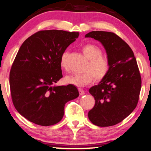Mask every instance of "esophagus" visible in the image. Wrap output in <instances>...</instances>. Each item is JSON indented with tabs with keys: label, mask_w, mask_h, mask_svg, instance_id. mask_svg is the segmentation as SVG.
Wrapping results in <instances>:
<instances>
[{
	"label": "esophagus",
	"mask_w": 151,
	"mask_h": 151,
	"mask_svg": "<svg viewBox=\"0 0 151 151\" xmlns=\"http://www.w3.org/2000/svg\"><path fill=\"white\" fill-rule=\"evenodd\" d=\"M78 92H79V94H80L81 96H82V95H83V94H85V91H84V90H83V89L78 88Z\"/></svg>",
	"instance_id": "esophagus-1"
}]
</instances>
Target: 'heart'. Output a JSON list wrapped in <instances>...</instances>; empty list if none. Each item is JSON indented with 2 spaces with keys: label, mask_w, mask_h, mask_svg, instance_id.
<instances>
[{
  "label": "heart",
  "mask_w": 151,
  "mask_h": 151,
  "mask_svg": "<svg viewBox=\"0 0 151 151\" xmlns=\"http://www.w3.org/2000/svg\"><path fill=\"white\" fill-rule=\"evenodd\" d=\"M82 51L89 60L85 68V72L66 76L64 80L68 84L83 87L91 83L94 77L98 81L102 80L109 73L111 64L106 58L102 55V51L100 47L93 44H87L82 47ZM68 51H64L60 56V65L64 70L68 69Z\"/></svg>",
  "instance_id": "obj_1"
}]
</instances>
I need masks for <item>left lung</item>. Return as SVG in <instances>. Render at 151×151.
<instances>
[{"instance_id":"8db88e82","label":"left lung","mask_w":151,"mask_h":151,"mask_svg":"<svg viewBox=\"0 0 151 151\" xmlns=\"http://www.w3.org/2000/svg\"><path fill=\"white\" fill-rule=\"evenodd\" d=\"M85 37L102 44L111 64L107 76L89 90L96 103L88 117L99 127L114 125L129 116L138 104L142 81L136 58L130 47L113 32L92 31Z\"/></svg>"}]
</instances>
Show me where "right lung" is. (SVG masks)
<instances>
[{"label":"right lung","mask_w":151,"mask_h":151,"mask_svg":"<svg viewBox=\"0 0 151 151\" xmlns=\"http://www.w3.org/2000/svg\"><path fill=\"white\" fill-rule=\"evenodd\" d=\"M78 32L41 30L28 37L18 51L9 75L11 95L17 112L42 126L62 120L67 102L79 96L73 85H53L62 78L60 59Z\"/></svg>","instance_id":"add662e5"}]
</instances>
